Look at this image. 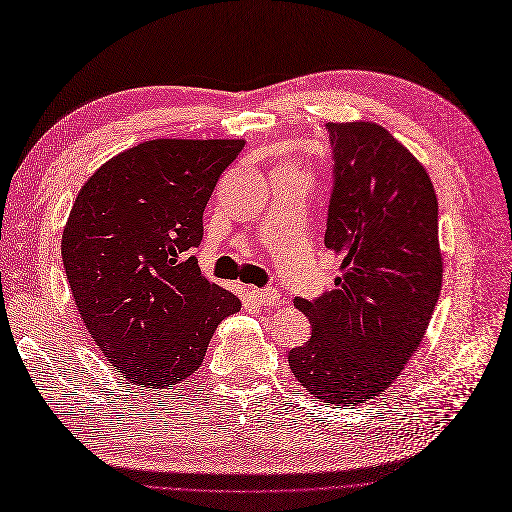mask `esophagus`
Here are the masks:
<instances>
[{"instance_id":"1","label":"esophagus","mask_w":512,"mask_h":512,"mask_svg":"<svg viewBox=\"0 0 512 512\" xmlns=\"http://www.w3.org/2000/svg\"><path fill=\"white\" fill-rule=\"evenodd\" d=\"M250 294L254 296V301L262 307H275L279 303V292L275 288H267V290L252 288Z\"/></svg>"}]
</instances>
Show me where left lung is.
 I'll return each instance as SVG.
<instances>
[{
    "instance_id": "8db88e82",
    "label": "left lung",
    "mask_w": 512,
    "mask_h": 512,
    "mask_svg": "<svg viewBox=\"0 0 512 512\" xmlns=\"http://www.w3.org/2000/svg\"><path fill=\"white\" fill-rule=\"evenodd\" d=\"M326 248L334 290L294 305L311 339L288 354L309 394L349 407L385 392L424 339L443 284L438 201L428 171L377 122H328Z\"/></svg>"
}]
</instances>
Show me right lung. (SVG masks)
I'll use <instances>...</instances> for the list:
<instances>
[{
    "label": "right lung",
    "mask_w": 512,
    "mask_h": 512,
    "mask_svg": "<svg viewBox=\"0 0 512 512\" xmlns=\"http://www.w3.org/2000/svg\"><path fill=\"white\" fill-rule=\"evenodd\" d=\"M243 139H152L80 188L61 256L82 322L127 381L171 390L201 366L239 298L201 275L203 211Z\"/></svg>",
    "instance_id": "add662e5"
}]
</instances>
